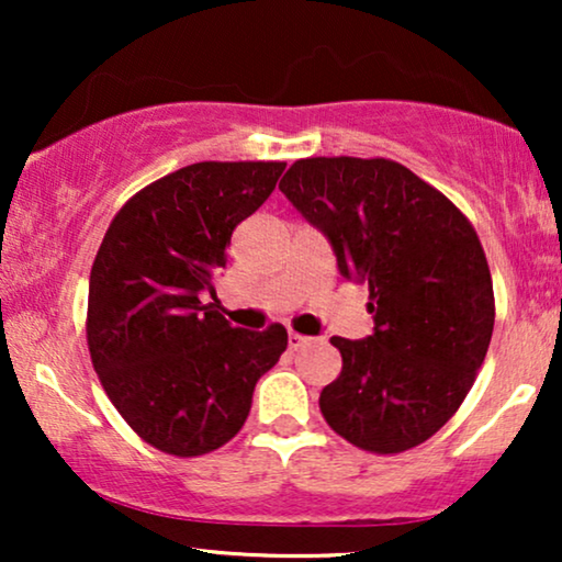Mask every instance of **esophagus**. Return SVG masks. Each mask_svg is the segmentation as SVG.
<instances>
[{"label": "esophagus", "instance_id": "34e87169", "mask_svg": "<svg viewBox=\"0 0 562 562\" xmlns=\"http://www.w3.org/2000/svg\"><path fill=\"white\" fill-rule=\"evenodd\" d=\"M312 337H304V335H296V333H289V348L291 350H299L304 348V345H310Z\"/></svg>", "mask_w": 562, "mask_h": 562}]
</instances>
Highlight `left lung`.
I'll use <instances>...</instances> for the list:
<instances>
[{"instance_id": "left-lung-1", "label": "left lung", "mask_w": 562, "mask_h": 562, "mask_svg": "<svg viewBox=\"0 0 562 562\" xmlns=\"http://www.w3.org/2000/svg\"><path fill=\"white\" fill-rule=\"evenodd\" d=\"M279 189L327 237L342 279L368 283L373 333L333 337L342 371L327 425L356 448L404 452L463 404L494 333L481 240L456 204L386 158H304Z\"/></svg>"}]
</instances>
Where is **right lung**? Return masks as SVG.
<instances>
[{
    "label": "right lung",
    "instance_id": "obj_1",
    "mask_svg": "<svg viewBox=\"0 0 562 562\" xmlns=\"http://www.w3.org/2000/svg\"><path fill=\"white\" fill-rule=\"evenodd\" d=\"M286 164L204 160L168 173L117 212L89 279L87 340L122 419L179 458L240 432L260 375L289 335L233 327L204 304L233 229L271 196Z\"/></svg>",
    "mask_w": 562,
    "mask_h": 562
}]
</instances>
